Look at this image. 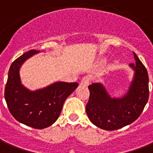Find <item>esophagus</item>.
<instances>
[{
    "instance_id": "obj_1",
    "label": "esophagus",
    "mask_w": 153,
    "mask_h": 153,
    "mask_svg": "<svg viewBox=\"0 0 153 153\" xmlns=\"http://www.w3.org/2000/svg\"><path fill=\"white\" fill-rule=\"evenodd\" d=\"M90 81H91V77L89 76V75L84 76L82 79V80H81V85L87 86L89 84V82H90Z\"/></svg>"
}]
</instances>
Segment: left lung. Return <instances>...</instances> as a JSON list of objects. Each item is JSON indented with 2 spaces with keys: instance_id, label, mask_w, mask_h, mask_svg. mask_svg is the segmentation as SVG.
<instances>
[{
  "instance_id": "obj_1",
  "label": "left lung",
  "mask_w": 153,
  "mask_h": 153,
  "mask_svg": "<svg viewBox=\"0 0 153 153\" xmlns=\"http://www.w3.org/2000/svg\"><path fill=\"white\" fill-rule=\"evenodd\" d=\"M136 64H130L135 71L128 93L122 98H111L100 83L89 85V98L85 110L89 120L99 128L115 130L132 123L143 111L149 97V75L137 55Z\"/></svg>"
}]
</instances>
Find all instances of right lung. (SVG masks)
<instances>
[{"label":"right lung","mask_w":153,"mask_h":153,"mask_svg":"<svg viewBox=\"0 0 153 153\" xmlns=\"http://www.w3.org/2000/svg\"><path fill=\"white\" fill-rule=\"evenodd\" d=\"M39 51L30 50L12 62L8 71L4 98L12 116L32 128L44 129L56 121L63 105L78 87L77 82H58L37 91H30L20 82L19 68L23 62Z\"/></svg>","instance_id":"obj_1"}]
</instances>
